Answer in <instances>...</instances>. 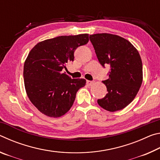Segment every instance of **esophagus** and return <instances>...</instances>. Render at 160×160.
Masks as SVG:
<instances>
[{
  "label": "esophagus",
  "mask_w": 160,
  "mask_h": 160,
  "mask_svg": "<svg viewBox=\"0 0 160 160\" xmlns=\"http://www.w3.org/2000/svg\"><path fill=\"white\" fill-rule=\"evenodd\" d=\"M93 82L92 81H90V80H87V85H88V86H91L93 85Z\"/></svg>",
  "instance_id": "esophagus-1"
}]
</instances>
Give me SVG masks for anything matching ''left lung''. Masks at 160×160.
Returning <instances> with one entry per match:
<instances>
[{
  "instance_id": "obj_1",
  "label": "left lung",
  "mask_w": 160,
  "mask_h": 160,
  "mask_svg": "<svg viewBox=\"0 0 160 160\" xmlns=\"http://www.w3.org/2000/svg\"><path fill=\"white\" fill-rule=\"evenodd\" d=\"M90 42L102 66L109 65V79L102 81L108 92L97 100L110 112L124 109L135 99L142 82V63L138 51L120 36L101 33L90 35Z\"/></svg>"
}]
</instances>
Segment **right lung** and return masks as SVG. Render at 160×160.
I'll use <instances>...</instances> for the list:
<instances>
[{"instance_id":"obj_1","label":"right lung","mask_w":160,"mask_h":160,"mask_svg":"<svg viewBox=\"0 0 160 160\" xmlns=\"http://www.w3.org/2000/svg\"><path fill=\"white\" fill-rule=\"evenodd\" d=\"M89 41V34L61 36L46 39L29 51L24 64V83L32 104L44 115L58 118L73 104L85 79H72L62 72L74 61V51Z\"/></svg>"}]
</instances>
